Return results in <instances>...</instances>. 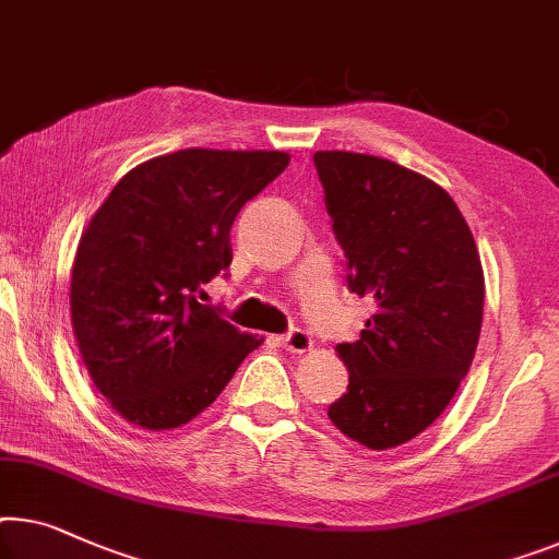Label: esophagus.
Here are the masks:
<instances>
[{
  "instance_id": "esophagus-1",
  "label": "esophagus",
  "mask_w": 559,
  "mask_h": 559,
  "mask_svg": "<svg viewBox=\"0 0 559 559\" xmlns=\"http://www.w3.org/2000/svg\"><path fill=\"white\" fill-rule=\"evenodd\" d=\"M281 344L288 348V352H294V354H304V352H311V346H313V341H311V336H308V331H304V329H290L286 336L281 338Z\"/></svg>"
}]
</instances>
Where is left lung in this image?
<instances>
[{"label": "left lung", "instance_id": "1", "mask_svg": "<svg viewBox=\"0 0 559 559\" xmlns=\"http://www.w3.org/2000/svg\"><path fill=\"white\" fill-rule=\"evenodd\" d=\"M346 255L348 290L377 301L361 338L338 344L348 391L329 419L369 449L419 437L469 371L485 273L460 207L435 180L377 155H313Z\"/></svg>", "mask_w": 559, "mask_h": 559}]
</instances>
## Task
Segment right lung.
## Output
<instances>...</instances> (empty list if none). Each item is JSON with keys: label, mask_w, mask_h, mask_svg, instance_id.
<instances>
[{"label": "right lung", "mask_w": 559, "mask_h": 559, "mask_svg": "<svg viewBox=\"0 0 559 559\" xmlns=\"http://www.w3.org/2000/svg\"><path fill=\"white\" fill-rule=\"evenodd\" d=\"M288 160L278 150H178L132 168L97 207L72 263V331L124 421L182 427L261 346L198 294L228 276L233 221Z\"/></svg>", "instance_id": "right-lung-1"}]
</instances>
